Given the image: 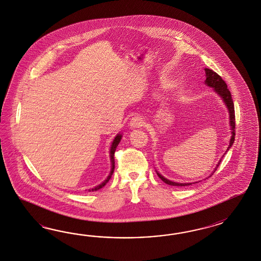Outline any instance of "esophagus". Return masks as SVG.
I'll list each match as a JSON object with an SVG mask.
<instances>
[{"mask_svg":"<svg viewBox=\"0 0 261 261\" xmlns=\"http://www.w3.org/2000/svg\"><path fill=\"white\" fill-rule=\"evenodd\" d=\"M144 124V120L142 119L141 117H134L130 120L129 126L131 129H136V128H140V127L143 126Z\"/></svg>","mask_w":261,"mask_h":261,"instance_id":"esophagus-1","label":"esophagus"}]
</instances>
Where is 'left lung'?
Listing matches in <instances>:
<instances>
[{"instance_id": "8db88e82", "label": "left lung", "mask_w": 261, "mask_h": 261, "mask_svg": "<svg viewBox=\"0 0 261 261\" xmlns=\"http://www.w3.org/2000/svg\"><path fill=\"white\" fill-rule=\"evenodd\" d=\"M205 85H206L207 87L214 88V92L221 97L222 100H223L224 103H225V105H226V107H227V109H228V112H229V126H230V134H231V136H230V140H229V146H228V148H227V150H226V153H227L229 148L232 146L233 142H234V136H236V132H234V131H236V130H234V128H236L234 105H233V102H232V98H231L230 92H229V89L227 87V84L225 83V81L221 79V76H220V75H218L215 71H213V70H211V69H206V68H205ZM226 153H225V154H226ZM225 154L223 155V157L225 156ZM221 159L219 160L218 164L216 165V167L214 168V172L210 175V177H211V176L215 172V170H216L217 166H219V164L221 163ZM156 172H157V175H158L159 178H161V180H162V181H164V182H166V184L169 185V186H175V187H185V186H190V185H192V184L199 182H172V181H170V180L166 179V177H164L162 174L159 173L157 170H156ZM207 178H208V177H207ZM207 178H206V179H207Z\"/></svg>"}]
</instances>
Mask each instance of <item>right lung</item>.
<instances>
[{
	"mask_svg": "<svg viewBox=\"0 0 261 261\" xmlns=\"http://www.w3.org/2000/svg\"><path fill=\"white\" fill-rule=\"evenodd\" d=\"M121 138H122V134H117V136L115 137V139H114V141L112 142V144H111V148L110 151H109V153H110V161H111V171L109 175H108V177L103 181L101 184H99L98 186H96L95 188H93V189H90V190H88V191H94V190H100L101 188H103L107 182H109V180L111 179V177H112V175L114 173V169H115V158H114V154H115V151H116V148H117V146L119 145V142H120V140H121Z\"/></svg>",
	"mask_w": 261,
	"mask_h": 261,
	"instance_id": "1",
	"label": "right lung"
}]
</instances>
